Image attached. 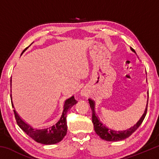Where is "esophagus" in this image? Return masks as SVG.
<instances>
[{
	"label": "esophagus",
	"mask_w": 159,
	"mask_h": 159,
	"mask_svg": "<svg viewBox=\"0 0 159 159\" xmlns=\"http://www.w3.org/2000/svg\"><path fill=\"white\" fill-rule=\"evenodd\" d=\"M80 95H81V96H86V93L85 92H81Z\"/></svg>",
	"instance_id": "esophagus-1"
}]
</instances>
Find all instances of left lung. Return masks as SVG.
Returning a JSON list of instances; mask_svg holds the SVG:
<instances>
[{"label":"left lung","mask_w":159,"mask_h":159,"mask_svg":"<svg viewBox=\"0 0 159 159\" xmlns=\"http://www.w3.org/2000/svg\"><path fill=\"white\" fill-rule=\"evenodd\" d=\"M130 49L132 51L134 52V50L133 48H130ZM148 98H149V95H148ZM88 101H89L90 108L91 110H92V121L94 125V130H95L96 134H98V136L100 137L102 139L109 142L120 141L123 140V139H125V138H128V137H130L131 134L138 128L139 126L141 125L142 122L143 121L145 116H146V113L147 111V108H146L144 114L142 115L140 119H139V121L136 123V125H134L133 127H131L130 128H129L128 130H115L114 129L109 128L105 123L100 121L99 118L96 116V113L95 111V103H94V102L93 100H91L90 99H88Z\"/></svg>","instance_id":"left-lung-1"}]
</instances>
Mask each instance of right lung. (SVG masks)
<instances>
[{
	"instance_id": "add662e5",
	"label": "right lung",
	"mask_w": 159,
	"mask_h": 159,
	"mask_svg": "<svg viewBox=\"0 0 159 159\" xmlns=\"http://www.w3.org/2000/svg\"><path fill=\"white\" fill-rule=\"evenodd\" d=\"M26 50H24L22 53ZM21 53V55H22ZM77 103V101L74 99V97L67 99L64 102L62 115L55 125L48 126L43 128H34L30 125L24 121L14 110L15 116L17 125L24 132L28 134L39 143L43 144H54L62 140L64 136L66 134L67 125H66V114L68 110L71 108L74 104Z\"/></svg>"
}]
</instances>
